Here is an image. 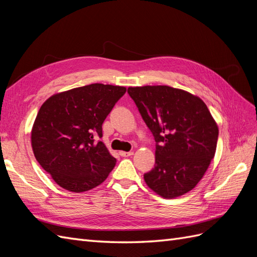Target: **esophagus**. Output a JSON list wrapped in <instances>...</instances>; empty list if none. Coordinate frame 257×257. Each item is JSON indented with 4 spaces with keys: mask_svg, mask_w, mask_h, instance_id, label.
I'll return each mask as SVG.
<instances>
[{
    "mask_svg": "<svg viewBox=\"0 0 257 257\" xmlns=\"http://www.w3.org/2000/svg\"><path fill=\"white\" fill-rule=\"evenodd\" d=\"M119 155L122 156V157H128V156L134 155V152H124V151H120Z\"/></svg>",
    "mask_w": 257,
    "mask_h": 257,
    "instance_id": "obj_1",
    "label": "esophagus"
}]
</instances>
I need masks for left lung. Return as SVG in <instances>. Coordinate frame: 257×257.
<instances>
[{
	"mask_svg": "<svg viewBox=\"0 0 257 257\" xmlns=\"http://www.w3.org/2000/svg\"><path fill=\"white\" fill-rule=\"evenodd\" d=\"M156 142L155 165L144 180L162 197L191 191L214 159L218 127L200 97L168 85L128 88Z\"/></svg>",
	"mask_w": 257,
	"mask_h": 257,
	"instance_id": "left-lung-1",
	"label": "left lung"
}]
</instances>
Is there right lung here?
I'll list each match as a JSON object with an SVG mask.
<instances>
[{"instance_id": "add662e5", "label": "right lung", "mask_w": 257, "mask_h": 257, "mask_svg": "<svg viewBox=\"0 0 257 257\" xmlns=\"http://www.w3.org/2000/svg\"><path fill=\"white\" fill-rule=\"evenodd\" d=\"M119 85L92 83L49 97L31 130L36 160L58 186L71 192L93 189L116 164L102 141V124L126 93Z\"/></svg>"}]
</instances>
